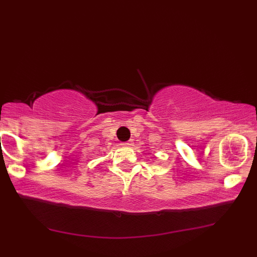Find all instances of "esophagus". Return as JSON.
<instances>
[{"mask_svg": "<svg viewBox=\"0 0 257 257\" xmlns=\"http://www.w3.org/2000/svg\"><path fill=\"white\" fill-rule=\"evenodd\" d=\"M132 140H128V142H126V143H122L121 145L122 146H125V147H127V146H132Z\"/></svg>", "mask_w": 257, "mask_h": 257, "instance_id": "34e87169", "label": "esophagus"}]
</instances>
